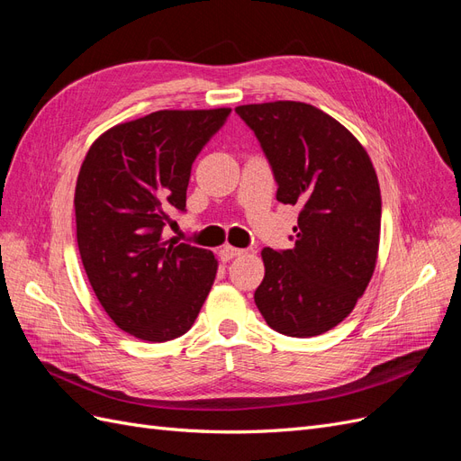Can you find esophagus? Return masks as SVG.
Returning <instances> with one entry per match:
<instances>
[{
    "mask_svg": "<svg viewBox=\"0 0 461 461\" xmlns=\"http://www.w3.org/2000/svg\"><path fill=\"white\" fill-rule=\"evenodd\" d=\"M242 254H244V249H240V248H232V246H222L221 248V259L222 261H229V259L239 258Z\"/></svg>",
    "mask_w": 461,
    "mask_h": 461,
    "instance_id": "esophagus-1",
    "label": "esophagus"
}]
</instances>
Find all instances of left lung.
<instances>
[{
	"mask_svg": "<svg viewBox=\"0 0 461 461\" xmlns=\"http://www.w3.org/2000/svg\"><path fill=\"white\" fill-rule=\"evenodd\" d=\"M276 180V200L300 205L292 249L263 248L254 300L267 325L308 339L337 327L364 294L376 263L381 188L356 136L302 102L236 107Z\"/></svg>",
	"mask_w": 461,
	"mask_h": 461,
	"instance_id": "8db88e82",
	"label": "left lung"
}]
</instances>
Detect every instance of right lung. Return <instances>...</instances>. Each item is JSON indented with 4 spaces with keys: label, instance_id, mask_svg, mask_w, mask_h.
<instances>
[{
    "label": "right lung",
    "instance_id": "obj_1",
    "mask_svg": "<svg viewBox=\"0 0 461 461\" xmlns=\"http://www.w3.org/2000/svg\"><path fill=\"white\" fill-rule=\"evenodd\" d=\"M229 115V107L156 111L104 132L82 161L80 259L105 313L136 339L183 337L212 290L215 256L165 240L163 227L186 212L192 163Z\"/></svg>",
    "mask_w": 461,
    "mask_h": 461
}]
</instances>
